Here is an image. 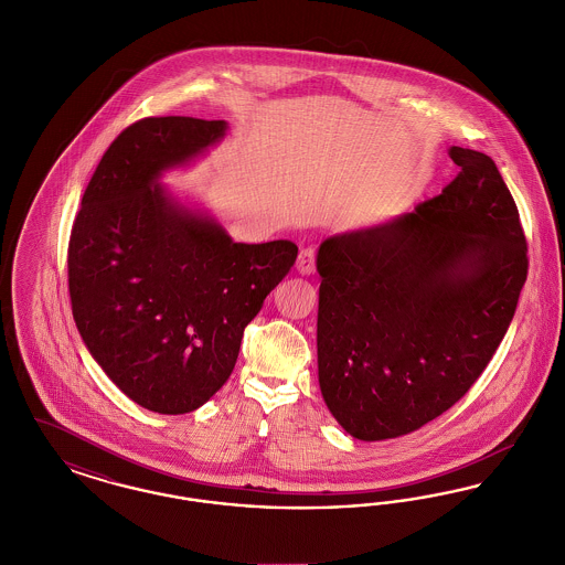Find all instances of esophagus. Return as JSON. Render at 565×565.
I'll return each mask as SVG.
<instances>
[{
    "label": "esophagus",
    "mask_w": 565,
    "mask_h": 565,
    "mask_svg": "<svg viewBox=\"0 0 565 565\" xmlns=\"http://www.w3.org/2000/svg\"><path fill=\"white\" fill-rule=\"evenodd\" d=\"M296 270H298L300 275H311V273L316 270V249H313V247L300 249L298 260H296Z\"/></svg>",
    "instance_id": "obj_1"
}]
</instances>
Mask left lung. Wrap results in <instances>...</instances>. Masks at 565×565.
<instances>
[{"label":"left lung","instance_id":"left-lung-1","mask_svg":"<svg viewBox=\"0 0 565 565\" xmlns=\"http://www.w3.org/2000/svg\"><path fill=\"white\" fill-rule=\"evenodd\" d=\"M456 180L411 214L318 252L323 403L358 440L419 430L466 396L527 279L511 190L483 152L451 146Z\"/></svg>","mask_w":565,"mask_h":565}]
</instances>
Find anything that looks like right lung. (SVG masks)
<instances>
[{
  "instance_id": "add662e5",
  "label": "right lung",
  "mask_w": 565,
  "mask_h": 565,
  "mask_svg": "<svg viewBox=\"0 0 565 565\" xmlns=\"http://www.w3.org/2000/svg\"><path fill=\"white\" fill-rule=\"evenodd\" d=\"M228 125L190 116L137 120L118 135L82 196L67 275L82 341L134 403L182 415L233 373L243 330L295 265L288 239L235 243L159 184L217 143Z\"/></svg>"
}]
</instances>
